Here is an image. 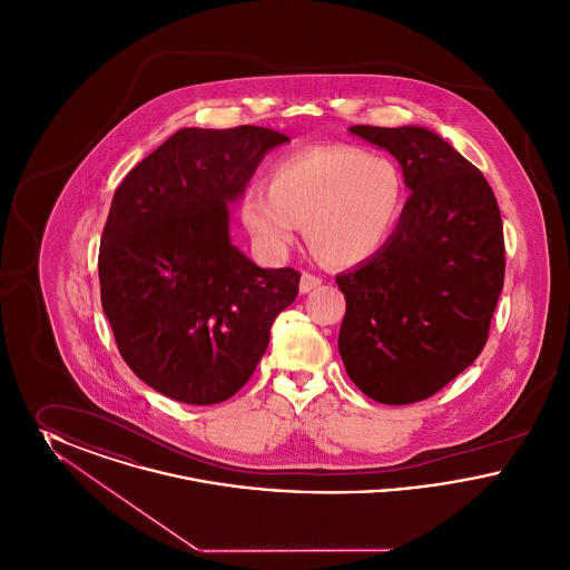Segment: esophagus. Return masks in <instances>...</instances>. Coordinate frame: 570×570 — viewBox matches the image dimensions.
<instances>
[{"label": "esophagus", "instance_id": "34e87169", "mask_svg": "<svg viewBox=\"0 0 570 570\" xmlns=\"http://www.w3.org/2000/svg\"><path fill=\"white\" fill-rule=\"evenodd\" d=\"M321 284H323V277H318V275H314V273L305 272L303 275H301L298 288H301V293L305 295V293H312V291H316Z\"/></svg>", "mask_w": 570, "mask_h": 570}]
</instances>
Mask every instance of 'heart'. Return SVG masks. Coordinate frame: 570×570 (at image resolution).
Wrapping results in <instances>:
<instances>
[{
  "label": "heart",
  "instance_id": "heart-1",
  "mask_svg": "<svg viewBox=\"0 0 570 570\" xmlns=\"http://www.w3.org/2000/svg\"><path fill=\"white\" fill-rule=\"evenodd\" d=\"M406 207L400 166L353 145H316L282 156L269 188L242 198L247 230L267 249L295 242L298 224L312 252L335 267L367 263L393 237Z\"/></svg>",
  "mask_w": 570,
  "mask_h": 570
}]
</instances>
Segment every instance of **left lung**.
Listing matches in <instances>:
<instances>
[{"instance_id":"8db88e82","label":"left lung","mask_w":570,"mask_h":570,"mask_svg":"<svg viewBox=\"0 0 570 570\" xmlns=\"http://www.w3.org/2000/svg\"><path fill=\"white\" fill-rule=\"evenodd\" d=\"M397 158L410 188L382 252L335 277L346 298L340 354L374 402L432 397L481 354L504 286L502 217L488 179L416 126H353Z\"/></svg>"}]
</instances>
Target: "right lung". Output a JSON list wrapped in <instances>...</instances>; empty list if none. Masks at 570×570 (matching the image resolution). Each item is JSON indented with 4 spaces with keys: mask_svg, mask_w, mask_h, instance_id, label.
<instances>
[{
    "mask_svg": "<svg viewBox=\"0 0 570 570\" xmlns=\"http://www.w3.org/2000/svg\"><path fill=\"white\" fill-rule=\"evenodd\" d=\"M286 140L258 126L184 128L112 196L98 256L102 309L128 367L170 400L233 397L297 298V269H261L228 237V203Z\"/></svg>",
    "mask_w": 570,
    "mask_h": 570,
    "instance_id": "add662e5",
    "label": "right lung"
}]
</instances>
